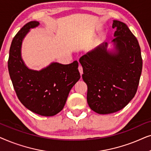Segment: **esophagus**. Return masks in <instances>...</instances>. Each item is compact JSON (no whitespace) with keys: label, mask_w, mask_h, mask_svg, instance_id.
<instances>
[{"label":"esophagus","mask_w":151,"mask_h":151,"mask_svg":"<svg viewBox=\"0 0 151 151\" xmlns=\"http://www.w3.org/2000/svg\"><path fill=\"white\" fill-rule=\"evenodd\" d=\"M78 71H79L80 75H82L83 73V69H82V67L80 65H79V67H78Z\"/></svg>","instance_id":"esophagus-1"}]
</instances>
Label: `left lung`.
Returning a JSON list of instances; mask_svg holds the SVG:
<instances>
[{
	"label": "left lung",
	"mask_w": 151,
	"mask_h": 151,
	"mask_svg": "<svg viewBox=\"0 0 151 151\" xmlns=\"http://www.w3.org/2000/svg\"><path fill=\"white\" fill-rule=\"evenodd\" d=\"M116 29L112 40L115 50H107V42L82 55V79L87 85V102L99 114L117 112L127 106L137 92L142 70L139 42L127 24L113 20Z\"/></svg>",
	"instance_id": "8db88e82"
}]
</instances>
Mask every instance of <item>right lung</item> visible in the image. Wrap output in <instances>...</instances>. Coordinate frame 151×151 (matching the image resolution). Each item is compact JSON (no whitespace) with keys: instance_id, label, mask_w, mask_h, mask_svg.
Wrapping results in <instances>:
<instances>
[{"instance_id":"add662e5","label":"right lung","mask_w":151,"mask_h":151,"mask_svg":"<svg viewBox=\"0 0 151 151\" xmlns=\"http://www.w3.org/2000/svg\"><path fill=\"white\" fill-rule=\"evenodd\" d=\"M38 21L27 23L18 32L9 49L8 70L14 90L20 102L32 112L53 116L63 110L67 97L80 78L78 61L69 65L52 63L40 71L29 69L21 58V45L30 29Z\"/></svg>"}]
</instances>
